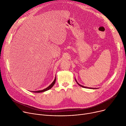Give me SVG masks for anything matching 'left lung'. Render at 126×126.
Listing matches in <instances>:
<instances>
[{
    "label": "left lung",
    "mask_w": 126,
    "mask_h": 126,
    "mask_svg": "<svg viewBox=\"0 0 126 126\" xmlns=\"http://www.w3.org/2000/svg\"><path fill=\"white\" fill-rule=\"evenodd\" d=\"M75 80H76V82L77 83V84L79 85V86H80L81 87H83V88H89V89H96V88H90V87H85V86H82V85H80V84H79L77 81V80H76V79H75Z\"/></svg>",
    "instance_id": "obj_1"
}]
</instances>
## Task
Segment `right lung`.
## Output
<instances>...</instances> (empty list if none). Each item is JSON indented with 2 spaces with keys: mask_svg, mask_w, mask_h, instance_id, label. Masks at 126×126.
Masks as SVG:
<instances>
[{
  "mask_svg": "<svg viewBox=\"0 0 126 126\" xmlns=\"http://www.w3.org/2000/svg\"><path fill=\"white\" fill-rule=\"evenodd\" d=\"M56 76L55 77V80H54V81L52 82V83L48 87H47V88H46L45 89H44L43 90H38V91H32V92H35V93H40V92H45L46 91H47L49 89H50V88H51L54 85V84H55V82H56Z\"/></svg>",
  "mask_w": 126,
  "mask_h": 126,
  "instance_id": "1",
  "label": "right lung"
}]
</instances>
